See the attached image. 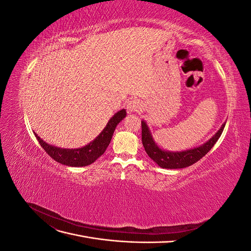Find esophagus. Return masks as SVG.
I'll return each instance as SVG.
<instances>
[{
	"label": "esophagus",
	"mask_w": 251,
	"mask_h": 251,
	"mask_svg": "<svg viewBox=\"0 0 251 251\" xmlns=\"http://www.w3.org/2000/svg\"><path fill=\"white\" fill-rule=\"evenodd\" d=\"M142 108V103L139 100H132L126 103V110L127 112L133 113V112H138Z\"/></svg>",
	"instance_id": "34e87169"
}]
</instances>
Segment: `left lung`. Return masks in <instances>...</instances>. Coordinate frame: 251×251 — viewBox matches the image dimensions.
Returning <instances> with one entry per match:
<instances>
[{
    "label": "left lung",
    "mask_w": 251,
    "mask_h": 251,
    "mask_svg": "<svg viewBox=\"0 0 251 251\" xmlns=\"http://www.w3.org/2000/svg\"><path fill=\"white\" fill-rule=\"evenodd\" d=\"M226 124V123H225ZM225 124L221 128L212 136V137L199 148H195L184 151H165L159 148L151 138L149 127L144 121H141V138L143 148L151 159L163 169H183L199 161L202 157L206 155L215 146L216 142L221 136Z\"/></svg>",
    "instance_id": "obj_1"
}]
</instances>
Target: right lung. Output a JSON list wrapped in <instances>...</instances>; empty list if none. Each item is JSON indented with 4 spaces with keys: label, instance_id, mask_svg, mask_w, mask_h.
Here are the masks:
<instances>
[{
    "label": "right lung",
    "instance_id": "add662e5",
    "mask_svg": "<svg viewBox=\"0 0 251 251\" xmlns=\"http://www.w3.org/2000/svg\"><path fill=\"white\" fill-rule=\"evenodd\" d=\"M126 110H120L119 112H117L109 120V123L103 128V131L92 142H90L88 146L80 149H60L50 146V144L43 141L36 134L35 137L41 144V147L44 149V151H46L53 160L68 166H86L93 163L98 157H100L104 153L111 142L116 126L126 117Z\"/></svg>",
    "mask_w": 251,
    "mask_h": 251
}]
</instances>
